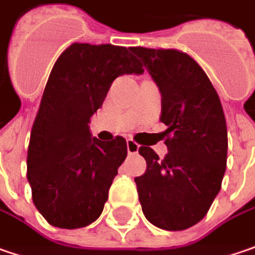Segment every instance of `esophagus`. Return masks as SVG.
<instances>
[{"instance_id": "1", "label": "esophagus", "mask_w": 255, "mask_h": 255, "mask_svg": "<svg viewBox=\"0 0 255 255\" xmlns=\"http://www.w3.org/2000/svg\"><path fill=\"white\" fill-rule=\"evenodd\" d=\"M139 149V145L135 142V141H132V139H127V151L128 154H137Z\"/></svg>"}]
</instances>
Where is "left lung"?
<instances>
[{
	"instance_id": "1",
	"label": "left lung",
	"mask_w": 255,
	"mask_h": 255,
	"mask_svg": "<svg viewBox=\"0 0 255 255\" xmlns=\"http://www.w3.org/2000/svg\"><path fill=\"white\" fill-rule=\"evenodd\" d=\"M157 84L168 154L139 147L147 171L135 177L142 213L155 227L180 231L210 210L227 165V126L216 88L193 58L177 50L132 47Z\"/></svg>"
}]
</instances>
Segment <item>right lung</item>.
Returning a JSON list of instances; mask_svg holds the SVG:
<instances>
[{
  "mask_svg": "<svg viewBox=\"0 0 255 255\" xmlns=\"http://www.w3.org/2000/svg\"><path fill=\"white\" fill-rule=\"evenodd\" d=\"M131 48L72 44L51 70L28 145L32 201L51 226L81 228L101 216L127 157V141L104 142L90 131L117 77L142 74Z\"/></svg>",
  "mask_w": 255,
  "mask_h": 255,
  "instance_id": "right-lung-1",
  "label": "right lung"
}]
</instances>
